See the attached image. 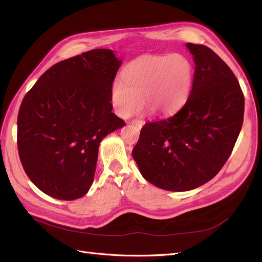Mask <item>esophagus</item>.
I'll use <instances>...</instances> for the list:
<instances>
[{
	"instance_id": "1",
	"label": "esophagus",
	"mask_w": 262,
	"mask_h": 262,
	"mask_svg": "<svg viewBox=\"0 0 262 262\" xmlns=\"http://www.w3.org/2000/svg\"><path fill=\"white\" fill-rule=\"evenodd\" d=\"M132 125L137 127L138 129H141V128L143 127L144 125V120H141V119H135V120H132Z\"/></svg>"
}]
</instances>
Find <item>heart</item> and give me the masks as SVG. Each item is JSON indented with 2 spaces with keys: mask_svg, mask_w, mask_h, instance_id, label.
<instances>
[{
  "mask_svg": "<svg viewBox=\"0 0 262 262\" xmlns=\"http://www.w3.org/2000/svg\"><path fill=\"white\" fill-rule=\"evenodd\" d=\"M122 79L115 80L111 86V101L120 116L134 114L143 99L155 114L170 115L187 101L193 83V65L180 54L143 55L127 64Z\"/></svg>",
  "mask_w": 262,
  "mask_h": 262,
  "instance_id": "b5f03b06",
  "label": "heart"
}]
</instances>
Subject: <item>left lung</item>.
<instances>
[{
  "mask_svg": "<svg viewBox=\"0 0 262 262\" xmlns=\"http://www.w3.org/2000/svg\"><path fill=\"white\" fill-rule=\"evenodd\" d=\"M193 56L190 94L168 118L146 122L133 149L142 176L170 191H187L219 173L240 134L244 96L232 70L204 45L187 43Z\"/></svg>",
  "mask_w": 262,
  "mask_h": 262,
  "instance_id": "8db88e82",
  "label": "left lung"
}]
</instances>
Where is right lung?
I'll return each mask as SVG.
<instances>
[{
  "mask_svg": "<svg viewBox=\"0 0 262 262\" xmlns=\"http://www.w3.org/2000/svg\"><path fill=\"white\" fill-rule=\"evenodd\" d=\"M120 64L110 49H92L53 65L22 100L20 161L48 196H84L93 182L100 142L125 126L111 113V86Z\"/></svg>",
  "mask_w": 262,
  "mask_h": 262,
  "instance_id": "1",
  "label": "right lung"
}]
</instances>
